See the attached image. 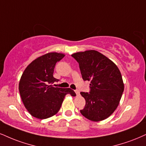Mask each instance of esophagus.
Masks as SVG:
<instances>
[{
	"label": "esophagus",
	"mask_w": 146,
	"mask_h": 146,
	"mask_svg": "<svg viewBox=\"0 0 146 146\" xmlns=\"http://www.w3.org/2000/svg\"><path fill=\"white\" fill-rule=\"evenodd\" d=\"M75 92L76 93V94H77V95H80V91H79L78 90H75Z\"/></svg>",
	"instance_id": "1"
}]
</instances>
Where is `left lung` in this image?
<instances>
[{
  "mask_svg": "<svg viewBox=\"0 0 146 146\" xmlns=\"http://www.w3.org/2000/svg\"><path fill=\"white\" fill-rule=\"evenodd\" d=\"M79 63L84 81H90V92H81L86 105L81 113L99 122L110 117L116 110L124 91L122 75L113 62L96 50L72 54Z\"/></svg>",
  "mask_w": 146,
  "mask_h": 146,
  "instance_id": "1",
  "label": "left lung"
}]
</instances>
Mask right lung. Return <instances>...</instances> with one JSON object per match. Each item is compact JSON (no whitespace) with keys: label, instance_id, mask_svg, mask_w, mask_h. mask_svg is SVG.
<instances>
[{"label":"right lung","instance_id":"1","mask_svg":"<svg viewBox=\"0 0 146 146\" xmlns=\"http://www.w3.org/2000/svg\"><path fill=\"white\" fill-rule=\"evenodd\" d=\"M64 54L50 52L40 56L28 65L21 77L19 91L24 106L31 115L46 119L58 112L66 94L76 96L71 88H55L58 80L53 76L56 62Z\"/></svg>","mask_w":146,"mask_h":146}]
</instances>
